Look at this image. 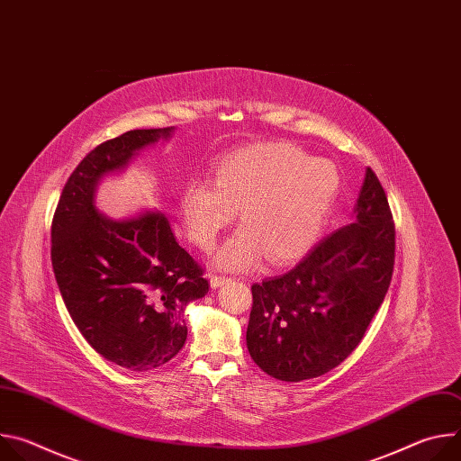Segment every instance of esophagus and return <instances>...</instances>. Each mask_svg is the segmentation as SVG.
<instances>
[{
    "label": "esophagus",
    "instance_id": "34e87169",
    "mask_svg": "<svg viewBox=\"0 0 461 461\" xmlns=\"http://www.w3.org/2000/svg\"><path fill=\"white\" fill-rule=\"evenodd\" d=\"M231 279H228V277H224V276H212L210 277V285H212V288H219V286H222V285H226V283H230Z\"/></svg>",
    "mask_w": 461,
    "mask_h": 461
}]
</instances>
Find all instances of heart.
<instances>
[{
    "mask_svg": "<svg viewBox=\"0 0 461 461\" xmlns=\"http://www.w3.org/2000/svg\"><path fill=\"white\" fill-rule=\"evenodd\" d=\"M338 167L295 146L267 142L222 157L213 184L191 180L180 194L187 239L204 251L233 221L239 228L217 253V265L246 270L268 253L274 265L304 255L317 240L339 193Z\"/></svg>",
    "mask_w": 461,
    "mask_h": 461,
    "instance_id": "obj_1",
    "label": "heart"
}]
</instances>
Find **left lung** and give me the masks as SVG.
<instances>
[{
  "label": "left lung",
  "mask_w": 461,
  "mask_h": 461,
  "mask_svg": "<svg viewBox=\"0 0 461 461\" xmlns=\"http://www.w3.org/2000/svg\"><path fill=\"white\" fill-rule=\"evenodd\" d=\"M396 230L386 194L366 167L352 222L324 237L285 276L251 286V359L297 383L341 365L361 343L393 270Z\"/></svg>",
  "instance_id": "left-lung-1"
}]
</instances>
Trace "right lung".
Here are the masks:
<instances>
[{"mask_svg":"<svg viewBox=\"0 0 461 461\" xmlns=\"http://www.w3.org/2000/svg\"><path fill=\"white\" fill-rule=\"evenodd\" d=\"M173 131L133 129L95 148L65 184L50 228L54 277L80 334L102 357L135 372L180 352L184 310L210 285L162 212L111 219L96 208V189Z\"/></svg>","mask_w":461,"mask_h":461,"instance_id":"obj_1","label":"right lung"}]
</instances>
